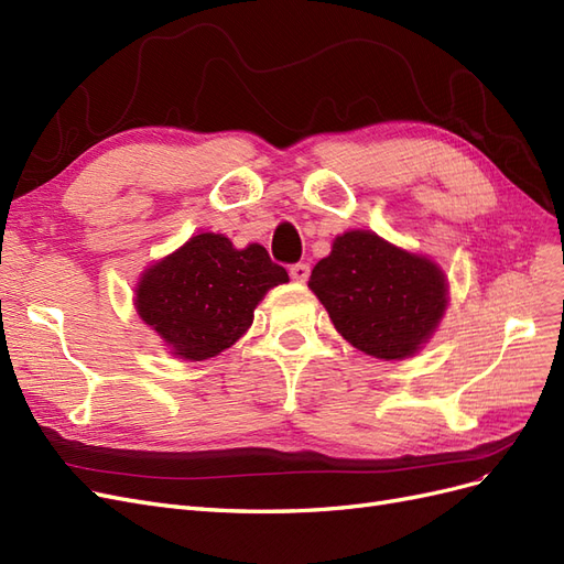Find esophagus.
<instances>
[{"label": "esophagus", "mask_w": 564, "mask_h": 564, "mask_svg": "<svg viewBox=\"0 0 564 564\" xmlns=\"http://www.w3.org/2000/svg\"><path fill=\"white\" fill-rule=\"evenodd\" d=\"M289 275H292L294 282H305L311 278V265L308 263H296L289 268Z\"/></svg>", "instance_id": "1"}]
</instances>
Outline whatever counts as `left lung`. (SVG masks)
Wrapping results in <instances>:
<instances>
[{
    "label": "left lung",
    "instance_id": "left-lung-1",
    "mask_svg": "<svg viewBox=\"0 0 564 564\" xmlns=\"http://www.w3.org/2000/svg\"><path fill=\"white\" fill-rule=\"evenodd\" d=\"M308 286L336 332L377 360H404L437 332L449 303L442 268L371 230L338 235Z\"/></svg>",
    "mask_w": 564,
    "mask_h": 564
}]
</instances>
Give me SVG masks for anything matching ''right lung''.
<instances>
[{
  "label": "right lung",
  "instance_id": "obj_1",
  "mask_svg": "<svg viewBox=\"0 0 564 564\" xmlns=\"http://www.w3.org/2000/svg\"><path fill=\"white\" fill-rule=\"evenodd\" d=\"M289 282L265 247L235 249L226 235H193L143 270L133 305L169 352L202 362L230 348L272 286Z\"/></svg>",
  "mask_w": 564,
  "mask_h": 564
}]
</instances>
